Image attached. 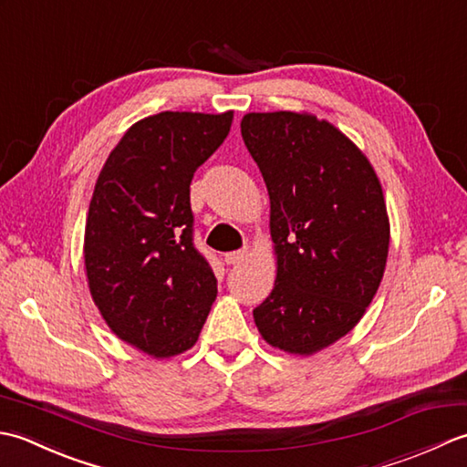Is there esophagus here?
Instances as JSON below:
<instances>
[{"instance_id":"esophagus-1","label":"esophagus","mask_w":467,"mask_h":467,"mask_svg":"<svg viewBox=\"0 0 467 467\" xmlns=\"http://www.w3.org/2000/svg\"><path fill=\"white\" fill-rule=\"evenodd\" d=\"M246 259V251H234V253H226L224 254V263L226 265H239Z\"/></svg>"}]
</instances>
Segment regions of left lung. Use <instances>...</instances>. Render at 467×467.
I'll use <instances>...</instances> for the list:
<instances>
[{
	"instance_id": "left-lung-1",
	"label": "left lung",
	"mask_w": 467,
	"mask_h": 467,
	"mask_svg": "<svg viewBox=\"0 0 467 467\" xmlns=\"http://www.w3.org/2000/svg\"><path fill=\"white\" fill-rule=\"evenodd\" d=\"M241 134L271 198L276 281L253 311L263 339L313 355L361 321L383 279L389 218L367 156L327 120L251 112Z\"/></svg>"
}]
</instances>
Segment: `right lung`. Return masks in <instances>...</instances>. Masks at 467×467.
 Instances as JSON below:
<instances>
[{"label": "right lung", "instance_id": "add662e5", "mask_svg": "<svg viewBox=\"0 0 467 467\" xmlns=\"http://www.w3.org/2000/svg\"><path fill=\"white\" fill-rule=\"evenodd\" d=\"M233 112H161L132 124L90 201L84 263L108 327L152 357L196 343L216 276L194 249L191 182L231 132Z\"/></svg>", "mask_w": 467, "mask_h": 467}]
</instances>
